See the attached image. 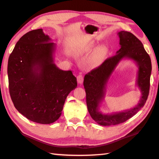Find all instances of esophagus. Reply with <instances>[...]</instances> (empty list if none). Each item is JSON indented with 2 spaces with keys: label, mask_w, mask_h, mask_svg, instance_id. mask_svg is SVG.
<instances>
[{
  "label": "esophagus",
  "mask_w": 159,
  "mask_h": 159,
  "mask_svg": "<svg viewBox=\"0 0 159 159\" xmlns=\"http://www.w3.org/2000/svg\"><path fill=\"white\" fill-rule=\"evenodd\" d=\"M77 82H78V83L80 84H82L83 83V81H84V77L82 75H78L77 77Z\"/></svg>",
  "instance_id": "obj_1"
}]
</instances>
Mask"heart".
Returning a JSON list of instances; mask_svg holds the SVG:
<instances>
[{
  "instance_id": "obj_1",
  "label": "heart",
  "mask_w": 159,
  "mask_h": 159,
  "mask_svg": "<svg viewBox=\"0 0 159 159\" xmlns=\"http://www.w3.org/2000/svg\"><path fill=\"white\" fill-rule=\"evenodd\" d=\"M95 48L94 43H90L87 46L83 48V49L80 51V55H86V54H89V52H92ZM107 49L105 47L102 46L98 48L95 50L93 55L91 61L89 62V65L91 68H96L99 66L102 63L104 57L107 55Z\"/></svg>"
}]
</instances>
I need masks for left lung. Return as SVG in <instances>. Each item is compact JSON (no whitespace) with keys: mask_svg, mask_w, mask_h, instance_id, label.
<instances>
[{"mask_svg":"<svg viewBox=\"0 0 159 159\" xmlns=\"http://www.w3.org/2000/svg\"><path fill=\"white\" fill-rule=\"evenodd\" d=\"M118 35L120 48L116 55L106 59L100 66L86 74L84 79L89 114L98 124L102 126L118 125L131 118L145 105L149 91L152 63L143 43L129 32L120 31ZM123 59H129L137 65V85L142 92V98L138 104L130 110L103 114L99 111V107L105 97L106 84L116 66Z\"/></svg>","mask_w":159,"mask_h":159,"instance_id":"8db88e82","label":"left lung"}]
</instances>
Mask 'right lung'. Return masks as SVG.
<instances>
[{"label":"right lung","mask_w":159,"mask_h":159,"mask_svg":"<svg viewBox=\"0 0 159 159\" xmlns=\"http://www.w3.org/2000/svg\"><path fill=\"white\" fill-rule=\"evenodd\" d=\"M56 44L42 29L30 31L16 43L8 59L10 94L15 108L25 118L50 124L61 114L68 95L77 87L71 70L54 61Z\"/></svg>","instance_id":"add662e5"}]
</instances>
